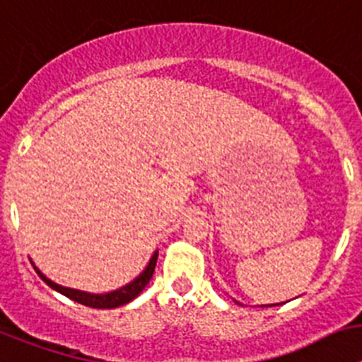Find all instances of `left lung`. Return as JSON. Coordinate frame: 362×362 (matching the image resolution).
Masks as SVG:
<instances>
[{
  "instance_id": "8db88e82",
  "label": "left lung",
  "mask_w": 362,
  "mask_h": 362,
  "mask_svg": "<svg viewBox=\"0 0 362 362\" xmlns=\"http://www.w3.org/2000/svg\"><path fill=\"white\" fill-rule=\"evenodd\" d=\"M268 306H269V304H268Z\"/></svg>"
}]
</instances>
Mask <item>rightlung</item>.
Listing matches in <instances>:
<instances>
[{
    "instance_id": "add662e5",
    "label": "right lung",
    "mask_w": 362,
    "mask_h": 362,
    "mask_svg": "<svg viewBox=\"0 0 362 362\" xmlns=\"http://www.w3.org/2000/svg\"><path fill=\"white\" fill-rule=\"evenodd\" d=\"M156 259H158V251H155V255L151 257L149 264H147V268L144 269L140 275L134 279L133 282H129V284L122 286L120 290H115V291H109V293H87V291H80V290H72V288H65V286H59L56 282H52L50 279H47L40 269L34 266L36 273L42 276V281L45 284H49L52 290L59 291L62 295L69 297L71 300L74 303H80L83 306H89V308H98V310H111V308H118V306H124V304L131 303L134 297L142 293V290L149 284L151 276L155 273V266H156Z\"/></svg>"
}]
</instances>
